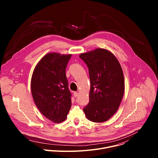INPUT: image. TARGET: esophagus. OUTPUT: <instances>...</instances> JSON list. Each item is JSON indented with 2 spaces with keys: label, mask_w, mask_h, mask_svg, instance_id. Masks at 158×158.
Segmentation results:
<instances>
[{
  "label": "esophagus",
  "mask_w": 158,
  "mask_h": 158,
  "mask_svg": "<svg viewBox=\"0 0 158 158\" xmlns=\"http://www.w3.org/2000/svg\"><path fill=\"white\" fill-rule=\"evenodd\" d=\"M77 96H78V93H77V92H74V96L75 98H77Z\"/></svg>",
  "instance_id": "obj_1"
}]
</instances>
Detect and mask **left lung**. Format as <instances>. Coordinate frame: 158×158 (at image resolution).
I'll list each match as a JSON object with an SVG mask.
<instances>
[{
	"instance_id": "obj_1",
	"label": "left lung",
	"mask_w": 158,
	"mask_h": 158,
	"mask_svg": "<svg viewBox=\"0 0 158 158\" xmlns=\"http://www.w3.org/2000/svg\"><path fill=\"white\" fill-rule=\"evenodd\" d=\"M86 64L91 81L89 102L83 111L94 123L107 121L119 108L124 92V79L116 57L103 49L81 54Z\"/></svg>"
}]
</instances>
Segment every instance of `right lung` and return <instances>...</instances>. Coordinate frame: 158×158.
Masks as SVG:
<instances>
[{"mask_svg": "<svg viewBox=\"0 0 158 158\" xmlns=\"http://www.w3.org/2000/svg\"><path fill=\"white\" fill-rule=\"evenodd\" d=\"M71 55L50 53L37 64L31 79L34 102L41 113L51 121L62 123L71 107L72 94L65 74Z\"/></svg>", "mask_w": 158, "mask_h": 158, "instance_id": "1", "label": "right lung"}]
</instances>
